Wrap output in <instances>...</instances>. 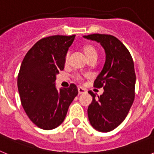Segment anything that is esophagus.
<instances>
[{
  "label": "esophagus",
  "mask_w": 154,
  "mask_h": 154,
  "mask_svg": "<svg viewBox=\"0 0 154 154\" xmlns=\"http://www.w3.org/2000/svg\"><path fill=\"white\" fill-rule=\"evenodd\" d=\"M78 92H79V95H81V94L86 93L87 90L85 89H84V88H82V87H79Z\"/></svg>",
  "instance_id": "1"
}]
</instances>
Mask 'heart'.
<instances>
[{
	"label": "heart",
	"mask_w": 154,
	"mask_h": 154,
	"mask_svg": "<svg viewBox=\"0 0 154 154\" xmlns=\"http://www.w3.org/2000/svg\"><path fill=\"white\" fill-rule=\"evenodd\" d=\"M83 52L88 59H89L90 58H92V57H97V50H96V48L94 47L93 45H85L83 47ZM69 58V53L68 52L67 54H66V55H65V62H68ZM77 79H79L80 77L78 76Z\"/></svg>",
	"instance_id": "obj_1"
}]
</instances>
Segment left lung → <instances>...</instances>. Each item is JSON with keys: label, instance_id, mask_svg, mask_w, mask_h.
Here are the masks:
<instances>
[{"label": "left lung", "instance_id": "8db88e82", "mask_svg": "<svg viewBox=\"0 0 154 154\" xmlns=\"http://www.w3.org/2000/svg\"><path fill=\"white\" fill-rule=\"evenodd\" d=\"M85 38L100 43L106 52L103 70L94 82V87L102 88L100 96L89 91L92 102L88 108L90 124L99 132H109L126 117L135 98L136 74L130 51L116 37L92 34Z\"/></svg>", "mask_w": 154, "mask_h": 154}]
</instances>
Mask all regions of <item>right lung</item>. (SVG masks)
Returning a JSON list of instances; mask_svg holds the SVG:
<instances>
[{"mask_svg": "<svg viewBox=\"0 0 154 154\" xmlns=\"http://www.w3.org/2000/svg\"><path fill=\"white\" fill-rule=\"evenodd\" d=\"M75 35H53L37 42L21 63L17 88L24 111L38 127L49 130L64 121L77 95L75 84L56 89V75L65 67V55Z\"/></svg>", "mask_w": 154, "mask_h": 154, "instance_id": "right-lung-1", "label": "right lung"}]
</instances>
